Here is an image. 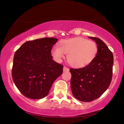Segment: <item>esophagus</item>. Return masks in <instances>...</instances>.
Returning <instances> with one entry per match:
<instances>
[{"instance_id":"1","label":"esophagus","mask_w":124,"mask_h":124,"mask_svg":"<svg viewBox=\"0 0 124 124\" xmlns=\"http://www.w3.org/2000/svg\"><path fill=\"white\" fill-rule=\"evenodd\" d=\"M63 70V72H68V71L69 70V69L68 68H67V67H66V66H64Z\"/></svg>"}]
</instances>
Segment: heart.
<instances>
[{
    "label": "heart",
    "mask_w": 124,
    "mask_h": 124,
    "mask_svg": "<svg viewBox=\"0 0 124 124\" xmlns=\"http://www.w3.org/2000/svg\"><path fill=\"white\" fill-rule=\"evenodd\" d=\"M97 46L93 41L81 37L61 41L59 46H54L51 50L53 57L61 61L68 55V61L71 66L83 68L90 64L96 57Z\"/></svg>",
    "instance_id": "heart-1"
}]
</instances>
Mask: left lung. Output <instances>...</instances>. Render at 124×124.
Returning a JSON list of instances; mask_svg holds the SVG:
<instances>
[{
  "label": "left lung",
  "mask_w": 124,
  "mask_h": 124,
  "mask_svg": "<svg viewBox=\"0 0 124 124\" xmlns=\"http://www.w3.org/2000/svg\"><path fill=\"white\" fill-rule=\"evenodd\" d=\"M96 42L97 53L93 61L80 69L71 68L70 86L73 96L83 102H90L101 96L108 89L112 77L114 57L101 39L89 37Z\"/></svg>",
  "instance_id": "8db88e82"
}]
</instances>
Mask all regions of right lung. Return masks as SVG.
<instances>
[{"label": "right lung", "mask_w": 124, "mask_h": 124, "mask_svg": "<svg viewBox=\"0 0 124 124\" xmlns=\"http://www.w3.org/2000/svg\"><path fill=\"white\" fill-rule=\"evenodd\" d=\"M55 38H43L25 42L16 51L12 78L23 95L40 99L48 95L52 83L62 75L63 66L51 56Z\"/></svg>", "instance_id": "obj_1"}]
</instances>
